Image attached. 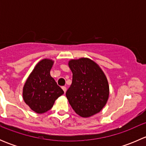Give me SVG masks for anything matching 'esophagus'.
Here are the masks:
<instances>
[{
	"label": "esophagus",
	"mask_w": 146,
	"mask_h": 146,
	"mask_svg": "<svg viewBox=\"0 0 146 146\" xmlns=\"http://www.w3.org/2000/svg\"><path fill=\"white\" fill-rule=\"evenodd\" d=\"M62 89H63V90L64 91V92H65V93H66V90H67V88H66V87H65V86L62 87Z\"/></svg>",
	"instance_id": "34e87169"
}]
</instances>
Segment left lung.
<instances>
[{
    "instance_id": "left-lung-1",
    "label": "left lung",
    "mask_w": 146,
    "mask_h": 146,
    "mask_svg": "<svg viewBox=\"0 0 146 146\" xmlns=\"http://www.w3.org/2000/svg\"><path fill=\"white\" fill-rule=\"evenodd\" d=\"M73 80L66 95L75 112L83 118L98 114L110 95L108 80L100 66L88 58L71 59Z\"/></svg>"
}]
</instances>
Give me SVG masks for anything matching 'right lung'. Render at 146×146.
Masks as SVG:
<instances>
[{"label":"right lung","instance_id":"add662e5","mask_svg":"<svg viewBox=\"0 0 146 146\" xmlns=\"http://www.w3.org/2000/svg\"><path fill=\"white\" fill-rule=\"evenodd\" d=\"M54 61L44 58L36 64L25 83L23 98L29 108L37 114L46 112L56 100L64 93L50 75Z\"/></svg>","mask_w":146,"mask_h":146}]
</instances>
